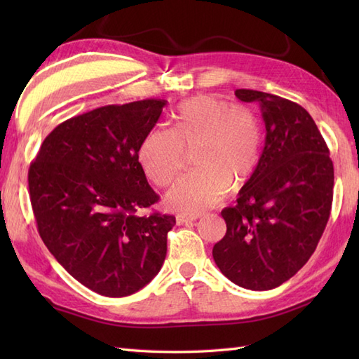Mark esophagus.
I'll use <instances>...</instances> for the list:
<instances>
[{
	"label": "esophagus",
	"instance_id": "esophagus-1",
	"mask_svg": "<svg viewBox=\"0 0 359 359\" xmlns=\"http://www.w3.org/2000/svg\"><path fill=\"white\" fill-rule=\"evenodd\" d=\"M199 217L201 215H177L175 216V220H177L179 225H184V224H191Z\"/></svg>",
	"mask_w": 359,
	"mask_h": 359
}]
</instances>
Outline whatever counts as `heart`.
Returning a JSON list of instances; mask_svg holds the SVG:
<instances>
[{"label": "heart", "mask_w": 359, "mask_h": 359, "mask_svg": "<svg viewBox=\"0 0 359 359\" xmlns=\"http://www.w3.org/2000/svg\"><path fill=\"white\" fill-rule=\"evenodd\" d=\"M194 152L197 171L184 175L166 193L168 207L199 212L224 201L228 188L245 185L262 154V131L253 112L224 98L199 95L182 103L171 129L154 128L144 137L139 162L147 177L166 187Z\"/></svg>", "instance_id": "obj_1"}]
</instances>
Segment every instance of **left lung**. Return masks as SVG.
I'll return each instance as SVG.
<instances>
[{
  "label": "left lung",
  "mask_w": 359,
  "mask_h": 359,
  "mask_svg": "<svg viewBox=\"0 0 359 359\" xmlns=\"http://www.w3.org/2000/svg\"><path fill=\"white\" fill-rule=\"evenodd\" d=\"M234 94L261 106L265 147L234 207L220 212L226 233L212 257L236 285L262 292L294 276L316 250L330 217L333 162L301 104L253 89Z\"/></svg>",
  "instance_id": "8db88e82"
}]
</instances>
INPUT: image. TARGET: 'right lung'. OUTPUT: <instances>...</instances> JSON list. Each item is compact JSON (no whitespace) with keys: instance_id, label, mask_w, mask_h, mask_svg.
<instances>
[{"instance_id":"right-lung-1","label":"right lung","mask_w":359,"mask_h":359,"mask_svg":"<svg viewBox=\"0 0 359 359\" xmlns=\"http://www.w3.org/2000/svg\"><path fill=\"white\" fill-rule=\"evenodd\" d=\"M165 100L108 104L60 123L29 168V196L44 245L93 292L121 297L151 282L175 217L137 212L158 202L139 149Z\"/></svg>"}]
</instances>
